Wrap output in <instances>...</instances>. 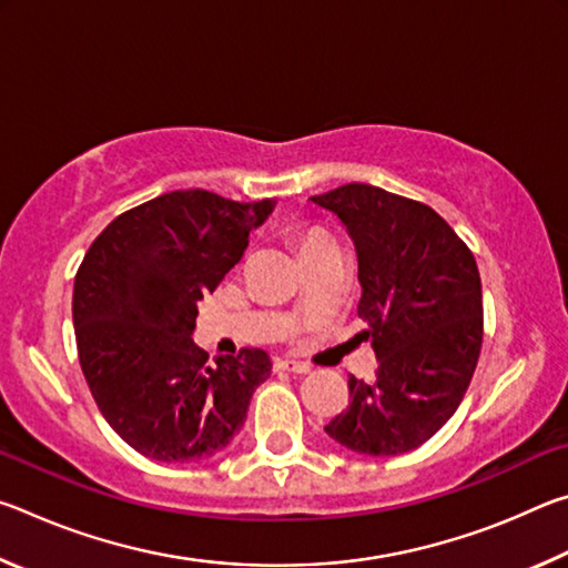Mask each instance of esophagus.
Masks as SVG:
<instances>
[{"label":"esophagus","instance_id":"obj_1","mask_svg":"<svg viewBox=\"0 0 568 568\" xmlns=\"http://www.w3.org/2000/svg\"><path fill=\"white\" fill-rule=\"evenodd\" d=\"M275 371H287V373H311V363L305 361H293V358H275L273 361Z\"/></svg>","mask_w":568,"mask_h":568}]
</instances>
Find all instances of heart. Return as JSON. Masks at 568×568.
<instances>
[{
  "mask_svg": "<svg viewBox=\"0 0 568 568\" xmlns=\"http://www.w3.org/2000/svg\"><path fill=\"white\" fill-rule=\"evenodd\" d=\"M297 243H301V253L305 255V253H313V250H318V247L333 245V237L321 227H307V230H303L301 237H297Z\"/></svg>",
  "mask_w": 568,
  "mask_h": 568,
  "instance_id": "b5f03b06",
  "label": "heart"
}]
</instances>
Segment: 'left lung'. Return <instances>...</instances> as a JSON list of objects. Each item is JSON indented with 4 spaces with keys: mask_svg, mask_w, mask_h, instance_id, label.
I'll return each instance as SVG.
<instances>
[{
    "mask_svg": "<svg viewBox=\"0 0 568 568\" xmlns=\"http://www.w3.org/2000/svg\"><path fill=\"white\" fill-rule=\"evenodd\" d=\"M358 253V315L376 351L373 383L348 378V406L325 434L363 456L418 448L454 416L484 341L476 257L434 207L351 182L311 197Z\"/></svg>",
    "mask_w": 568,
    "mask_h": 568,
    "instance_id": "obj_1",
    "label": "left lung"
}]
</instances>
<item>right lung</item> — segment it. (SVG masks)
Here are the masks:
<instances>
[{"mask_svg":"<svg viewBox=\"0 0 568 568\" xmlns=\"http://www.w3.org/2000/svg\"><path fill=\"white\" fill-rule=\"evenodd\" d=\"M273 200L165 192L94 237L74 275L72 321L84 381L138 454L190 464L223 450L271 376L261 348L215 363L192 341L197 303L240 263Z\"/></svg>","mask_w":568,"mask_h":568,"instance_id":"right-lung-1","label":"right lung"}]
</instances>
